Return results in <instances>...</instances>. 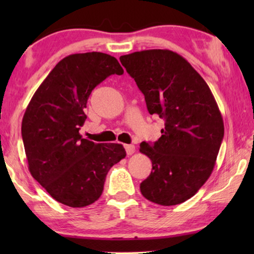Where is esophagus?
<instances>
[{
  "instance_id": "34e87169",
  "label": "esophagus",
  "mask_w": 254,
  "mask_h": 254,
  "mask_svg": "<svg viewBox=\"0 0 254 254\" xmlns=\"http://www.w3.org/2000/svg\"><path fill=\"white\" fill-rule=\"evenodd\" d=\"M125 149H126V152H127V155H133L134 152H135V145H133V144H126L125 145Z\"/></svg>"
}]
</instances>
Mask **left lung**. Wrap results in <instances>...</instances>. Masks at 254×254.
<instances>
[{"instance_id": "obj_1", "label": "left lung", "mask_w": 254, "mask_h": 254, "mask_svg": "<svg viewBox=\"0 0 254 254\" xmlns=\"http://www.w3.org/2000/svg\"><path fill=\"white\" fill-rule=\"evenodd\" d=\"M120 62L144 95L149 113L165 120L154 144H140L152 163L140 185L142 195L162 206L185 202L209 178L220 151L224 124L216 100L199 72L176 52H134Z\"/></svg>"}]
</instances>
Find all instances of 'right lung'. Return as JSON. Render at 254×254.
Listing matches in <instances>:
<instances>
[{
    "mask_svg": "<svg viewBox=\"0 0 254 254\" xmlns=\"http://www.w3.org/2000/svg\"><path fill=\"white\" fill-rule=\"evenodd\" d=\"M123 75L114 57L78 53L59 62L34 92L24 113L22 137L31 175L68 207H86L102 195L106 175L126 157L123 144L83 138L90 93L110 75Z\"/></svg>",
    "mask_w": 254,
    "mask_h": 254,
    "instance_id": "1",
    "label": "right lung"
}]
</instances>
